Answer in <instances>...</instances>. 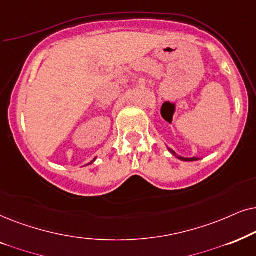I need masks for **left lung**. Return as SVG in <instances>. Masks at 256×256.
<instances>
[{"label":"left lung","mask_w":256,"mask_h":256,"mask_svg":"<svg viewBox=\"0 0 256 256\" xmlns=\"http://www.w3.org/2000/svg\"><path fill=\"white\" fill-rule=\"evenodd\" d=\"M168 151L171 152L173 156H176V158H178V159L182 160V162H196V160H199V158H196V156H193V158H185V156H180L176 154V153L174 151H173L172 148H168Z\"/></svg>","instance_id":"obj_1"}]
</instances>
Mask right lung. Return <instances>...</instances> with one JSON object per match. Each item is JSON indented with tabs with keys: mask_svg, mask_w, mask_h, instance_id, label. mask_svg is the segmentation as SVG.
I'll return each instance as SVG.
<instances>
[{
	"mask_svg": "<svg viewBox=\"0 0 256 256\" xmlns=\"http://www.w3.org/2000/svg\"><path fill=\"white\" fill-rule=\"evenodd\" d=\"M94 160H96V158H94V160H92V162H88V165H90V164H92V162H94Z\"/></svg>",
	"mask_w": 256,
	"mask_h": 256,
	"instance_id": "right-lung-1",
	"label": "right lung"
}]
</instances>
